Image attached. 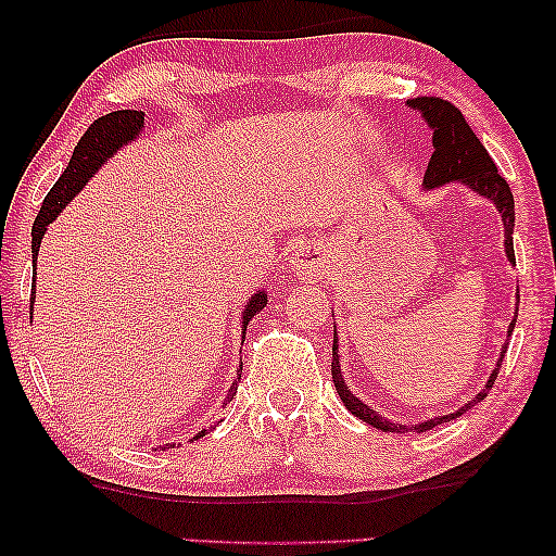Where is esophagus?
Returning a JSON list of instances; mask_svg holds the SVG:
<instances>
[{
    "mask_svg": "<svg viewBox=\"0 0 556 556\" xmlns=\"http://www.w3.org/2000/svg\"><path fill=\"white\" fill-rule=\"evenodd\" d=\"M291 270L301 280H318L326 273V265L314 248H299L291 257Z\"/></svg>",
    "mask_w": 556,
    "mask_h": 556,
    "instance_id": "34e87169",
    "label": "esophagus"
}]
</instances>
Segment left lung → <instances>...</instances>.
I'll return each instance as SVG.
<instances>
[{
	"label": "left lung",
	"mask_w": 556,
	"mask_h": 556,
	"mask_svg": "<svg viewBox=\"0 0 556 556\" xmlns=\"http://www.w3.org/2000/svg\"><path fill=\"white\" fill-rule=\"evenodd\" d=\"M409 109L420 111L422 118L428 121V126L432 128V156L428 162V169H425V179H422V187L425 189H435V187H443V185H451V181H460V185H466L473 189L476 194L485 197V200H491L496 204L501 219H504V248H506V257L508 263H516L514 257V194H511V187L506 185V179L501 177L496 164H493V159L489 156V151L481 141H478V136L473 134V128L468 126V121L463 118V113L455 109L453 103L443 101V98H435V96H420V98H413V101H407ZM519 311V308H516ZM514 324H508V337H511L514 331ZM333 359H331V379H333V387H337L341 402H344V407L352 413L354 417H359V420L369 422L371 428L382 430V432H405V430H417V432H425V430H432L435 425L440 422H451L455 417H460L466 409H470L478 402L485 400V394L496 382L498 377V369H501V362H504V354H506V344L501 349V356L496 362V367H493L489 382L478 394H473V400H468L466 405L460 409H455L451 415H438L432 417V420H425V422H417L415 428H407V425H397L392 420H384V417H379L375 409L369 405H364L359 397H354L352 392H349V387L344 382V375H341V367H339V344H337V331H333Z\"/></svg>",
	"instance_id": "left-lung-1"
}]
</instances>
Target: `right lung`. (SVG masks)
Segmentation results:
<instances>
[{
	"label": "right lung",
	"instance_id": "add662e5",
	"mask_svg": "<svg viewBox=\"0 0 556 556\" xmlns=\"http://www.w3.org/2000/svg\"><path fill=\"white\" fill-rule=\"evenodd\" d=\"M141 128H143V111H113V113H105V116H101L88 126V131L80 136L78 147L73 151L71 162H67V169L63 172V177L55 181V187H52L48 197H45L42 207L35 217V225H33V261L35 263H37V250H40L42 235L48 230L52 219L60 215V210H63L65 204L71 202L83 187H86V181L101 169V164L109 162V159L116 154L121 147H126L128 141H134ZM265 303H268L265 291H257L253 299L248 301L245 311H242V339H245L250 318H253L257 311H263ZM238 382L240 377L232 382L223 405L232 402L235 392H238ZM204 432L207 430L197 432L194 440L202 438Z\"/></svg>",
	"mask_w": 556,
	"mask_h": 556
}]
</instances>
